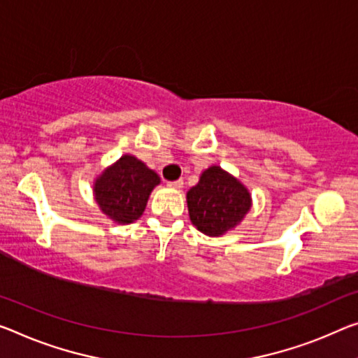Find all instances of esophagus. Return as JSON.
I'll list each match as a JSON object with an SVG mask.
<instances>
[{"mask_svg": "<svg viewBox=\"0 0 358 358\" xmlns=\"http://www.w3.org/2000/svg\"><path fill=\"white\" fill-rule=\"evenodd\" d=\"M166 185H168V187H173V189H180V187L184 185V180H182V179H178V180H168Z\"/></svg>", "mask_w": 358, "mask_h": 358, "instance_id": "esophagus-1", "label": "esophagus"}]
</instances>
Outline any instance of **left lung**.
Returning <instances> with one entry per match:
<instances>
[{
    "label": "left lung",
    "instance_id": "8db88e82",
    "mask_svg": "<svg viewBox=\"0 0 358 358\" xmlns=\"http://www.w3.org/2000/svg\"><path fill=\"white\" fill-rule=\"evenodd\" d=\"M190 221L200 232L219 236L234 229L250 211V192L219 166L208 168L187 192Z\"/></svg>",
    "mask_w": 358,
    "mask_h": 358
}]
</instances>
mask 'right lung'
Listing matches in <instances>:
<instances>
[{
  "instance_id": "add662e5",
  "label": "right lung",
  "mask_w": 358,
  "mask_h": 358,
  "mask_svg": "<svg viewBox=\"0 0 358 358\" xmlns=\"http://www.w3.org/2000/svg\"><path fill=\"white\" fill-rule=\"evenodd\" d=\"M158 184L160 179L152 169L124 155L96 180V201L115 222L129 224L142 216L148 195Z\"/></svg>"
}]
</instances>
